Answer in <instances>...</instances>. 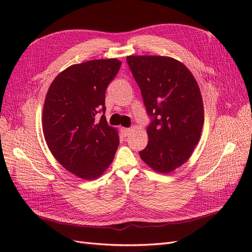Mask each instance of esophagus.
Instances as JSON below:
<instances>
[{
	"instance_id": "34e87169",
	"label": "esophagus",
	"mask_w": 252,
	"mask_h": 252,
	"mask_svg": "<svg viewBox=\"0 0 252 252\" xmlns=\"http://www.w3.org/2000/svg\"><path fill=\"white\" fill-rule=\"evenodd\" d=\"M121 131H122V134H123L124 136H127V135H129V133L131 132V129L130 128H121Z\"/></svg>"
}]
</instances>
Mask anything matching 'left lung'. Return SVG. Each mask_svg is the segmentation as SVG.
<instances>
[{
	"label": "left lung",
	"instance_id": "left-lung-1",
	"mask_svg": "<svg viewBox=\"0 0 252 252\" xmlns=\"http://www.w3.org/2000/svg\"><path fill=\"white\" fill-rule=\"evenodd\" d=\"M148 116V144L140 151L151 169L169 173L191 157L201 138L204 105L199 85L180 61L162 56H128Z\"/></svg>",
	"mask_w": 252,
	"mask_h": 252
}]
</instances>
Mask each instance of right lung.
<instances>
[{"label":"right lung","instance_id":"right-lung-1","mask_svg":"<svg viewBox=\"0 0 252 252\" xmlns=\"http://www.w3.org/2000/svg\"><path fill=\"white\" fill-rule=\"evenodd\" d=\"M121 64L101 59L71 65L57 75L45 97V141L57 161L78 178H100L116 155L120 139L104 116L105 93ZM98 112L103 114L97 121Z\"/></svg>","mask_w":252,"mask_h":252}]
</instances>
